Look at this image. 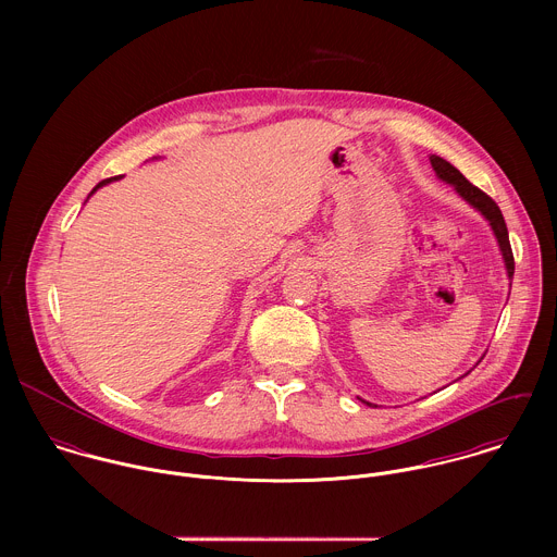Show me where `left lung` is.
Wrapping results in <instances>:
<instances>
[{
  "label": "left lung",
  "instance_id": "left-lung-1",
  "mask_svg": "<svg viewBox=\"0 0 557 557\" xmlns=\"http://www.w3.org/2000/svg\"><path fill=\"white\" fill-rule=\"evenodd\" d=\"M429 160H431V166H433L435 175H437L442 182L450 184V186L457 190V195H459L463 201H468L476 212L482 214V219L488 223L493 236L497 239V246H499V252H502V259H504V268H506L508 281H510V285H512L515 259H512V250H510L508 230H506V223H504V216H502L497 203H495L488 195H484L480 188H476L472 182H468L466 175H463L457 166H453L448 160L440 159V157H435V154H431ZM482 358H484V356H482ZM482 358H480V360H482ZM480 360H478V362H480ZM468 373H472V371H468ZM468 373H466V375H468ZM360 400H362V398H360ZM362 403H367V405H371V407H377V405H373V403H369V400H362Z\"/></svg>",
  "mask_w": 557,
  "mask_h": 557
}]
</instances>
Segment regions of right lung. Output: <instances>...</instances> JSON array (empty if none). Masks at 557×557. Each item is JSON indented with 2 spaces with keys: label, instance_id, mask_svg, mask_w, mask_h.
Wrapping results in <instances>:
<instances>
[{
  "label": "right lung",
  "instance_id": "right-lung-1",
  "mask_svg": "<svg viewBox=\"0 0 557 557\" xmlns=\"http://www.w3.org/2000/svg\"><path fill=\"white\" fill-rule=\"evenodd\" d=\"M120 177H122V175H115V177H107V180H102V182H98V184H96V186H94V188H91V193H89V197H91V195H94V193H96V190H98V188H102V186H107V184H111V182H115V180H120ZM89 197H87V199H89Z\"/></svg>",
  "mask_w": 557,
  "mask_h": 557
}]
</instances>
